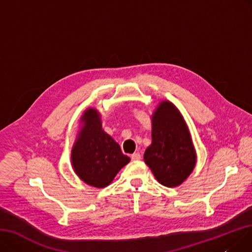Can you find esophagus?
<instances>
[{
  "mask_svg": "<svg viewBox=\"0 0 252 252\" xmlns=\"http://www.w3.org/2000/svg\"><path fill=\"white\" fill-rule=\"evenodd\" d=\"M140 158H142V156H140V154H139L138 152L133 153V154L131 155V159H132L133 161H135V160H139Z\"/></svg>",
  "mask_w": 252,
  "mask_h": 252,
  "instance_id": "esophagus-1",
  "label": "esophagus"
}]
</instances>
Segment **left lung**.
<instances>
[{
    "label": "left lung",
    "mask_w": 252,
    "mask_h": 252,
    "mask_svg": "<svg viewBox=\"0 0 252 252\" xmlns=\"http://www.w3.org/2000/svg\"><path fill=\"white\" fill-rule=\"evenodd\" d=\"M145 162L160 184L175 187L192 172L196 155L185 121L177 107L162 101L152 118V144Z\"/></svg>",
    "instance_id": "obj_1"
}]
</instances>
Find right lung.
I'll list each match as a JSON object with an SVG mask.
<instances>
[{
	"label": "right lung",
	"instance_id": "right-lung-1",
	"mask_svg": "<svg viewBox=\"0 0 252 252\" xmlns=\"http://www.w3.org/2000/svg\"><path fill=\"white\" fill-rule=\"evenodd\" d=\"M82 121L85 124L72 149V165L76 175L85 183L102 188L112 182L130 158L103 131L96 109L89 108Z\"/></svg>",
	"mask_w": 252,
	"mask_h": 252
}]
</instances>
